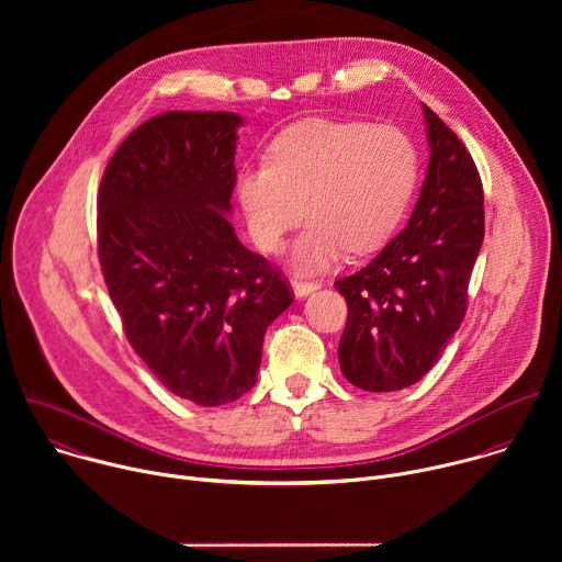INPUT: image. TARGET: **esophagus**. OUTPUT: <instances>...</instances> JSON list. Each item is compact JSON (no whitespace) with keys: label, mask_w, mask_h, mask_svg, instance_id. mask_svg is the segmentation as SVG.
Segmentation results:
<instances>
[{"label":"esophagus","mask_w":562,"mask_h":562,"mask_svg":"<svg viewBox=\"0 0 562 562\" xmlns=\"http://www.w3.org/2000/svg\"><path fill=\"white\" fill-rule=\"evenodd\" d=\"M291 286H293L295 297H306L308 293H313L315 289H319L317 282H306V280H302V278H293V280H291Z\"/></svg>","instance_id":"34e87169"}]
</instances>
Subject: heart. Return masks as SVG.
Returning <instances> with one entry per match:
<instances>
[{
    "label": "heart",
    "instance_id": "1",
    "mask_svg": "<svg viewBox=\"0 0 562 562\" xmlns=\"http://www.w3.org/2000/svg\"><path fill=\"white\" fill-rule=\"evenodd\" d=\"M269 162L235 178L249 235L258 249L278 254L286 235L311 215L293 247V267L323 271L351 254L380 249L412 200L418 157L393 126L306 117L269 144Z\"/></svg>",
    "mask_w": 562,
    "mask_h": 562
}]
</instances>
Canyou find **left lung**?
Segmentation results:
<instances>
[{
    "mask_svg": "<svg viewBox=\"0 0 562 562\" xmlns=\"http://www.w3.org/2000/svg\"><path fill=\"white\" fill-rule=\"evenodd\" d=\"M429 167L416 209L360 271L336 280L349 306L338 360L358 389L416 384L440 358L467 311V286L485 237V195L458 135L423 106Z\"/></svg>",
    "mask_w": 562,
    "mask_h": 562,
    "instance_id": "obj_1",
    "label": "left lung"
}]
</instances>
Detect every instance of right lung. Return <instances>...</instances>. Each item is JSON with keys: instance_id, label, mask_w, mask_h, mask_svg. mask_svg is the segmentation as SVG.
<instances>
[{"instance_id": "right-lung-1", "label": "right lung", "mask_w": 562, "mask_h": 562, "mask_svg": "<svg viewBox=\"0 0 562 562\" xmlns=\"http://www.w3.org/2000/svg\"><path fill=\"white\" fill-rule=\"evenodd\" d=\"M243 117L167 111L115 150L98 193V254L135 353L200 407L258 380L267 327L293 302L226 220Z\"/></svg>"}]
</instances>
